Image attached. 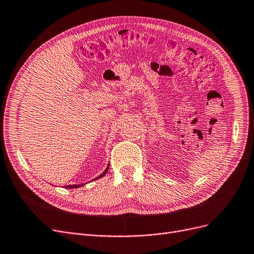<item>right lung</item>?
<instances>
[{
	"label": "right lung",
	"mask_w": 254,
	"mask_h": 254,
	"mask_svg": "<svg viewBox=\"0 0 254 254\" xmlns=\"http://www.w3.org/2000/svg\"><path fill=\"white\" fill-rule=\"evenodd\" d=\"M110 165V164H109ZM109 165H108V167L106 168V170L101 174V175H98L96 179H101V178H103V176L108 172V170H109ZM96 179H94V180H96ZM84 184H82V185H70V186H66V188H69V189H72V188H79V187H82Z\"/></svg>",
	"instance_id": "obj_1"
}]
</instances>
